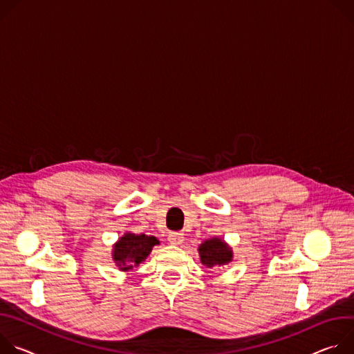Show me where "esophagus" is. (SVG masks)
<instances>
[{"mask_svg":"<svg viewBox=\"0 0 354 354\" xmlns=\"http://www.w3.org/2000/svg\"><path fill=\"white\" fill-rule=\"evenodd\" d=\"M167 239H169V242H170L171 245L178 246V245H181V243L184 242V234L180 233V232H171V233L169 234Z\"/></svg>","mask_w":354,"mask_h":354,"instance_id":"obj_1","label":"esophagus"}]
</instances>
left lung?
<instances>
[{
  "instance_id": "obj_1",
  "label": "left lung",
  "mask_w": 354,
  "mask_h": 354,
  "mask_svg": "<svg viewBox=\"0 0 354 354\" xmlns=\"http://www.w3.org/2000/svg\"><path fill=\"white\" fill-rule=\"evenodd\" d=\"M198 254L201 263L209 268L227 266L233 260L232 248L219 236L204 241L198 246Z\"/></svg>"
}]
</instances>
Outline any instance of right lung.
<instances>
[{
    "label": "right lung",
    "instance_id": "obj_1",
    "mask_svg": "<svg viewBox=\"0 0 354 354\" xmlns=\"http://www.w3.org/2000/svg\"><path fill=\"white\" fill-rule=\"evenodd\" d=\"M156 245H160L154 236L145 233L127 232L112 246V260L120 271H129L143 263Z\"/></svg>",
    "mask_w": 354,
    "mask_h": 354
}]
</instances>
